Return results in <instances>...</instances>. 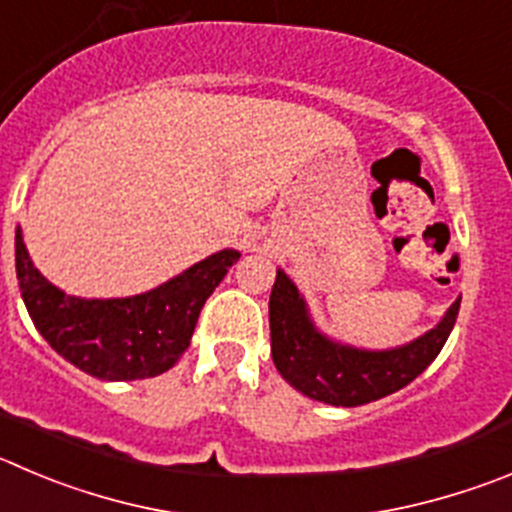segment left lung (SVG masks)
Wrapping results in <instances>:
<instances>
[{"label": "left lung", "instance_id": "8db88e82", "mask_svg": "<svg viewBox=\"0 0 512 512\" xmlns=\"http://www.w3.org/2000/svg\"><path fill=\"white\" fill-rule=\"evenodd\" d=\"M460 313V298L442 321L404 346L366 351L315 328L303 295L278 270L270 293V346L275 369L300 394L333 407H361L412 384L442 351Z\"/></svg>", "mask_w": 512, "mask_h": 512}]
</instances>
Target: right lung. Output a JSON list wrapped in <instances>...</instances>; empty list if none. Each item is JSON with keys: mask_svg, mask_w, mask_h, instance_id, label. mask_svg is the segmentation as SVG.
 <instances>
[{"mask_svg": "<svg viewBox=\"0 0 512 512\" xmlns=\"http://www.w3.org/2000/svg\"><path fill=\"white\" fill-rule=\"evenodd\" d=\"M237 260V250H219L148 293L88 300L55 288L32 265L22 229L14 234L19 290L35 328L65 361L103 381L169 371L189 348L207 298Z\"/></svg>", "mask_w": 512, "mask_h": 512, "instance_id": "obj_1", "label": "right lung"}]
</instances>
